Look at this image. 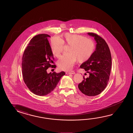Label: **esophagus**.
I'll use <instances>...</instances> for the list:
<instances>
[{
  "label": "esophagus",
  "instance_id": "34e87169",
  "mask_svg": "<svg viewBox=\"0 0 133 133\" xmlns=\"http://www.w3.org/2000/svg\"><path fill=\"white\" fill-rule=\"evenodd\" d=\"M75 71H67V72H66V74H67V75H69V74H75Z\"/></svg>",
  "mask_w": 133,
  "mask_h": 133
}]
</instances>
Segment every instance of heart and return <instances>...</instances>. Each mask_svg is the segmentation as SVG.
Segmentation results:
<instances>
[{"label": "heart", "mask_w": 133, "mask_h": 133, "mask_svg": "<svg viewBox=\"0 0 133 133\" xmlns=\"http://www.w3.org/2000/svg\"><path fill=\"white\" fill-rule=\"evenodd\" d=\"M64 43L70 45L69 52L63 54L57 62L59 68L63 71L71 70L77 60L79 62L89 60L96 49V43L92 39L83 35L65 33L62 35V39L54 37L51 40V49L54 56L60 57Z\"/></svg>", "instance_id": "obj_1"}]
</instances>
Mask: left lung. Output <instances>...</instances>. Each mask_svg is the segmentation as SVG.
Returning a JSON list of instances; mask_svg holds the SVG:
<instances>
[{
  "label": "left lung",
  "mask_w": 133,
  "mask_h": 133,
  "mask_svg": "<svg viewBox=\"0 0 133 133\" xmlns=\"http://www.w3.org/2000/svg\"><path fill=\"white\" fill-rule=\"evenodd\" d=\"M88 34L94 37L97 44L92 56L80 66L90 76L87 78L83 77L78 88L85 95L95 96L102 92L107 86L111 72L112 58L109 46L104 39L95 33Z\"/></svg>",
  "instance_id": "obj_1"
}]
</instances>
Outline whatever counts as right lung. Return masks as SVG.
<instances>
[{
  "instance_id": "right-lung-1",
  "label": "right lung",
  "mask_w": 133,
  "mask_h": 133,
  "mask_svg": "<svg viewBox=\"0 0 133 133\" xmlns=\"http://www.w3.org/2000/svg\"><path fill=\"white\" fill-rule=\"evenodd\" d=\"M47 34L35 35L30 41L22 57L23 77L25 84L34 94L45 96L56 88L65 73H48L49 68H56Z\"/></svg>"
}]
</instances>
